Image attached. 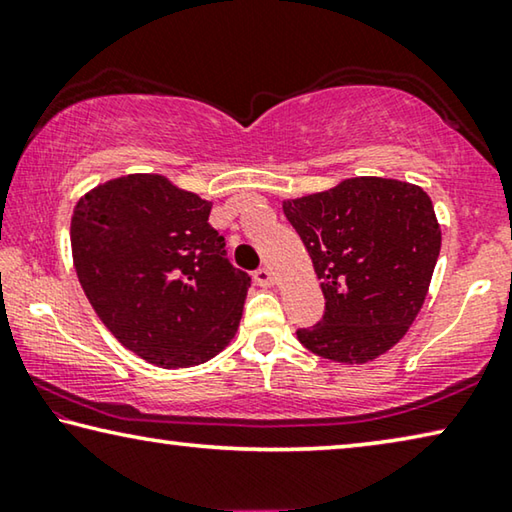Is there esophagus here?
<instances>
[{"mask_svg": "<svg viewBox=\"0 0 512 512\" xmlns=\"http://www.w3.org/2000/svg\"><path fill=\"white\" fill-rule=\"evenodd\" d=\"M255 282L259 287H271L273 285V271L266 269V266H262V269L255 271Z\"/></svg>", "mask_w": 512, "mask_h": 512, "instance_id": "esophagus-1", "label": "esophagus"}]
</instances>
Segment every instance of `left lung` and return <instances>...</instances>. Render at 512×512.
Wrapping results in <instances>:
<instances>
[{
  "label": "left lung",
  "mask_w": 512,
  "mask_h": 512,
  "mask_svg": "<svg viewBox=\"0 0 512 512\" xmlns=\"http://www.w3.org/2000/svg\"><path fill=\"white\" fill-rule=\"evenodd\" d=\"M322 280L324 317L296 331L335 363L375 361L398 345L430 289L441 230L430 195L414 183L354 177L282 202Z\"/></svg>",
  "instance_id": "1"
}]
</instances>
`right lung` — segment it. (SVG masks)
I'll list each match as a JSON object with an SVG mask.
<instances>
[{"instance_id": "right-lung-1", "label": "right lung", "mask_w": 512, "mask_h": 512, "mask_svg": "<svg viewBox=\"0 0 512 512\" xmlns=\"http://www.w3.org/2000/svg\"><path fill=\"white\" fill-rule=\"evenodd\" d=\"M211 207L163 174H126L73 209V266L91 308L158 368L209 361L239 329L250 276L225 257Z\"/></svg>"}]
</instances>
